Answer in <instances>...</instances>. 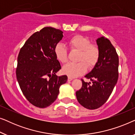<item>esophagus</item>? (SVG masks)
Listing matches in <instances>:
<instances>
[{
	"instance_id": "obj_1",
	"label": "esophagus",
	"mask_w": 135,
	"mask_h": 135,
	"mask_svg": "<svg viewBox=\"0 0 135 135\" xmlns=\"http://www.w3.org/2000/svg\"><path fill=\"white\" fill-rule=\"evenodd\" d=\"M73 77H68V81H71L72 80H73Z\"/></svg>"
}]
</instances>
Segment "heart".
Returning <instances> with one entry per match:
<instances>
[{
    "instance_id": "heart-1",
    "label": "heart",
    "mask_w": 135,
    "mask_h": 135,
    "mask_svg": "<svg viewBox=\"0 0 135 135\" xmlns=\"http://www.w3.org/2000/svg\"><path fill=\"white\" fill-rule=\"evenodd\" d=\"M68 45L71 50L79 51L77 58L78 62H69L62 68V73L69 77H74L84 74L87 68H93L98 61L99 49L95 44H91L86 37L76 35L68 41ZM55 55L57 60L62 63L68 61V50L62 44H58L55 48Z\"/></svg>"
}]
</instances>
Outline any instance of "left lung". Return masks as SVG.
I'll list each match as a JSON object with an SVG mask.
<instances>
[{
    "label": "left lung",
    "mask_w": 135,
    "mask_h": 135,
    "mask_svg": "<svg viewBox=\"0 0 135 135\" xmlns=\"http://www.w3.org/2000/svg\"><path fill=\"white\" fill-rule=\"evenodd\" d=\"M99 60L85 76L91 82L82 79V88L76 91L79 103L88 109H95L104 104L111 95L119 78V56L110 40L101 37L97 40Z\"/></svg>",
    "instance_id": "1"
}]
</instances>
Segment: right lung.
I'll use <instances>...</instances> for the list:
<instances>
[{
    "label": "right lung",
    "mask_w": 135,
    "mask_h": 135,
    "mask_svg": "<svg viewBox=\"0 0 135 135\" xmlns=\"http://www.w3.org/2000/svg\"><path fill=\"white\" fill-rule=\"evenodd\" d=\"M63 32L45 27L26 40L18 56L16 79L23 95L34 106L47 108L56 100L59 88L67 75L57 76L61 69L55 55V48Z\"/></svg>",
    "instance_id": "obj_1"
}]
</instances>
